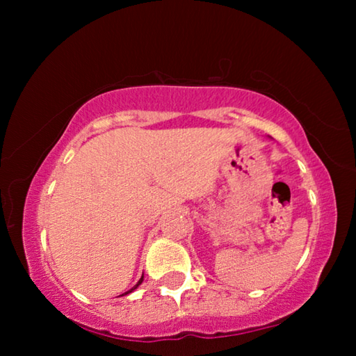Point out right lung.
<instances>
[{"mask_svg":"<svg viewBox=\"0 0 356 356\" xmlns=\"http://www.w3.org/2000/svg\"><path fill=\"white\" fill-rule=\"evenodd\" d=\"M143 278H144V276H141V280H140V281H138V284H135L134 287H131V289H130V291H127V292H125V293H122V295H127V293H130V292H134V291H135V289H136L138 286H140V284H141V282H143Z\"/></svg>","mask_w":356,"mask_h":356,"instance_id":"right-lung-1","label":"right lung"}]
</instances>
